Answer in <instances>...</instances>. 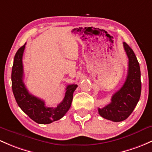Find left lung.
Returning a JSON list of instances; mask_svg holds the SVG:
<instances>
[{
    "label": "left lung",
    "instance_id": "left-lung-1",
    "mask_svg": "<svg viewBox=\"0 0 152 152\" xmlns=\"http://www.w3.org/2000/svg\"><path fill=\"white\" fill-rule=\"evenodd\" d=\"M123 46L129 60L125 82L113 95L109 104L98 108V113L102 117L116 122L125 120L132 114L141 92L139 63L132 49L124 42Z\"/></svg>",
    "mask_w": 152,
    "mask_h": 152
}]
</instances>
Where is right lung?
Wrapping results in <instances>:
<instances>
[{"label": "right lung", "mask_w": 152, "mask_h": 152, "mask_svg": "<svg viewBox=\"0 0 152 152\" xmlns=\"http://www.w3.org/2000/svg\"><path fill=\"white\" fill-rule=\"evenodd\" d=\"M25 44L18 49L14 56L12 71L13 93L20 108L30 119L38 124H50L61 119L69 110L73 100V92L78 86L77 84L67 86L63 100L54 108L47 107L44 100L29 93L23 81L22 56Z\"/></svg>", "instance_id": "add662e5"}]
</instances>
